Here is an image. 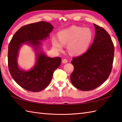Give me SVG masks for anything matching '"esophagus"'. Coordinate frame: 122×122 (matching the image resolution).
I'll return each mask as SVG.
<instances>
[{
  "instance_id": "esophagus-1",
  "label": "esophagus",
  "mask_w": 122,
  "mask_h": 122,
  "mask_svg": "<svg viewBox=\"0 0 122 122\" xmlns=\"http://www.w3.org/2000/svg\"><path fill=\"white\" fill-rule=\"evenodd\" d=\"M62 62L63 63H66L67 62H68V60H67V59H63Z\"/></svg>"
}]
</instances>
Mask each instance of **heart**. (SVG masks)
<instances>
[{"label":"heart","mask_w":122,"mask_h":122,"mask_svg":"<svg viewBox=\"0 0 122 122\" xmlns=\"http://www.w3.org/2000/svg\"><path fill=\"white\" fill-rule=\"evenodd\" d=\"M58 39L52 38V45L56 51L62 50L63 45H67L69 52L79 56L86 51L93 39V32L89 28L73 25L60 31Z\"/></svg>","instance_id":"b5f03b06"}]
</instances>
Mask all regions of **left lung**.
Returning a JSON list of instances; mask_svg holds the SVG:
<instances>
[{"mask_svg":"<svg viewBox=\"0 0 122 122\" xmlns=\"http://www.w3.org/2000/svg\"><path fill=\"white\" fill-rule=\"evenodd\" d=\"M94 41L86 52L72 59L74 70L70 79L74 87L86 91L94 90L107 80L112 71L114 46L104 28L94 24Z\"/></svg>","mask_w":122,"mask_h":122,"instance_id":"left-lung-1","label":"left lung"}]
</instances>
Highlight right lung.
Wrapping results in <instances>:
<instances>
[{"instance_id": "obj_1", "label": "right lung", "mask_w": 122, "mask_h": 122, "mask_svg": "<svg viewBox=\"0 0 122 122\" xmlns=\"http://www.w3.org/2000/svg\"><path fill=\"white\" fill-rule=\"evenodd\" d=\"M53 29L52 25L46 21L25 25L15 33L9 44L8 64L10 73L15 82L25 90L36 92L45 89L50 83L54 71L60 65L61 58H49L39 52L41 43L39 41L49 37ZM25 42L34 46L37 56L35 66L28 71L20 69L16 61L19 49Z\"/></svg>"}]
</instances>
